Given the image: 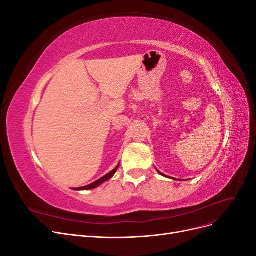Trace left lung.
<instances>
[{
	"label": "left lung",
	"instance_id": "8db88e82",
	"mask_svg": "<svg viewBox=\"0 0 256 256\" xmlns=\"http://www.w3.org/2000/svg\"><path fill=\"white\" fill-rule=\"evenodd\" d=\"M157 171H158V170H157ZM158 173H159L160 175H162V176H166V177H168L166 175H164V174H162V173H161V172H159V171H158Z\"/></svg>",
	"mask_w": 256,
	"mask_h": 256
}]
</instances>
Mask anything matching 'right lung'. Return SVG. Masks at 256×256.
<instances>
[{"label": "right lung", "instance_id": "1", "mask_svg": "<svg viewBox=\"0 0 256 256\" xmlns=\"http://www.w3.org/2000/svg\"><path fill=\"white\" fill-rule=\"evenodd\" d=\"M118 166H120V164H118V166H116V168L113 170V171H111L110 173H108V174H106V175H104V177L99 178L98 180H96V182H92V184H88V186H84V187L74 188V190H90V189H94V188L98 187V186H100V184H102V182H106V180H109L110 178H111V177L116 173V171H118Z\"/></svg>", "mask_w": 256, "mask_h": 256}]
</instances>
